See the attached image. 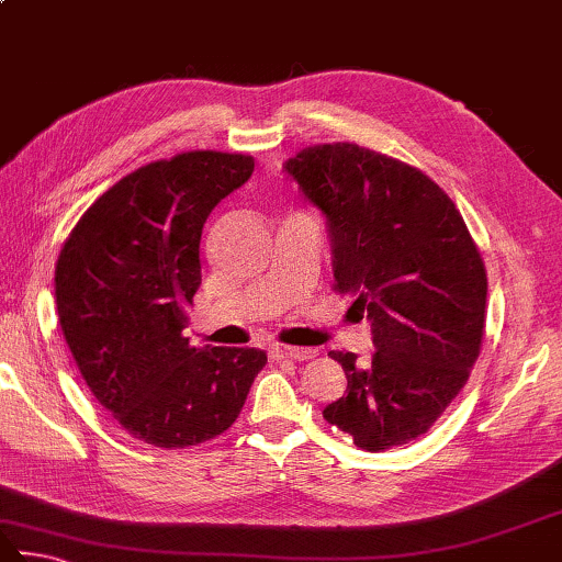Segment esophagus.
Masks as SVG:
<instances>
[{
  "instance_id": "34e87169",
  "label": "esophagus",
  "mask_w": 562,
  "mask_h": 562,
  "mask_svg": "<svg viewBox=\"0 0 562 562\" xmlns=\"http://www.w3.org/2000/svg\"><path fill=\"white\" fill-rule=\"evenodd\" d=\"M316 351L314 349H297V346H272L270 356L274 361H282V359H292V361H307L312 359Z\"/></svg>"
}]
</instances>
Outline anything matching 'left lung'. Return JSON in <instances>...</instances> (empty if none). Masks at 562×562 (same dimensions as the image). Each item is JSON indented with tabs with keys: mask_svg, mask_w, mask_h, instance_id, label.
I'll list each match as a JSON object with an SVG mask.
<instances>
[{
	"mask_svg": "<svg viewBox=\"0 0 562 562\" xmlns=\"http://www.w3.org/2000/svg\"><path fill=\"white\" fill-rule=\"evenodd\" d=\"M282 169L324 216L334 288L373 331L369 363L329 353L349 385L324 420L369 452L413 442L462 391L482 346L486 270L464 218L423 171L349 142L302 149Z\"/></svg>",
	"mask_w": 562,
	"mask_h": 562,
	"instance_id": "8db88e82",
	"label": "left lung"
}]
</instances>
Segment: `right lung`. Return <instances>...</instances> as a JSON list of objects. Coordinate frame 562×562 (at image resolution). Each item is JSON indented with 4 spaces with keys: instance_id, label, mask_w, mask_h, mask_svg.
Masks as SVG:
<instances>
[{
    "instance_id": "obj_1",
    "label": "right lung",
    "mask_w": 562,
    "mask_h": 562,
    "mask_svg": "<svg viewBox=\"0 0 562 562\" xmlns=\"http://www.w3.org/2000/svg\"><path fill=\"white\" fill-rule=\"evenodd\" d=\"M252 169V157L223 151L151 161L108 189L58 255L56 310L80 375L147 445L171 450L228 430L268 363L260 349H193L183 336L203 223Z\"/></svg>"
}]
</instances>
